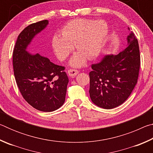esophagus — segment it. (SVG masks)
I'll return each instance as SVG.
<instances>
[{"mask_svg":"<svg viewBox=\"0 0 153 153\" xmlns=\"http://www.w3.org/2000/svg\"><path fill=\"white\" fill-rule=\"evenodd\" d=\"M67 73H68V75L70 77H74V76H76V75L79 73V71H77V69H69L68 71H67Z\"/></svg>","mask_w":153,"mask_h":153,"instance_id":"esophagus-1","label":"esophagus"}]
</instances>
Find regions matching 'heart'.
I'll return each instance as SVG.
<instances>
[{
    "mask_svg": "<svg viewBox=\"0 0 153 153\" xmlns=\"http://www.w3.org/2000/svg\"><path fill=\"white\" fill-rule=\"evenodd\" d=\"M108 30L107 23L102 20L74 19L63 27L61 36H53L52 46L58 59L64 60L75 45L79 53L71 58L70 64L72 66H82L86 63V57L93 59L99 55Z\"/></svg>",
    "mask_w": 153,
    "mask_h": 153,
    "instance_id": "heart-1",
    "label": "heart"
}]
</instances>
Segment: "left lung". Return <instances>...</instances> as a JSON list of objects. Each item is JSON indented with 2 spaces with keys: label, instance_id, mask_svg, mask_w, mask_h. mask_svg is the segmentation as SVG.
<instances>
[{
  "label": "left lung",
  "instance_id": "obj_1",
  "mask_svg": "<svg viewBox=\"0 0 153 153\" xmlns=\"http://www.w3.org/2000/svg\"><path fill=\"white\" fill-rule=\"evenodd\" d=\"M127 40L125 50L92 65L89 92L98 107L106 109L118 107L128 99L137 84L140 66L138 42L131 31Z\"/></svg>",
  "mask_w": 153,
  "mask_h": 153
}]
</instances>
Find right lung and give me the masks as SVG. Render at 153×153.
<instances>
[{"label": "right lung", "instance_id": "obj_1", "mask_svg": "<svg viewBox=\"0 0 153 153\" xmlns=\"http://www.w3.org/2000/svg\"><path fill=\"white\" fill-rule=\"evenodd\" d=\"M48 24V20H43L25 27L18 36L13 53L14 76L21 94L32 107L44 112L54 111L63 105L69 82L65 67L26 50Z\"/></svg>", "mask_w": 153, "mask_h": 153}]
</instances>
